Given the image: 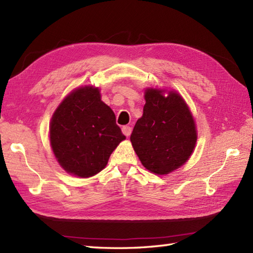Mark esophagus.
<instances>
[{
  "mask_svg": "<svg viewBox=\"0 0 253 253\" xmlns=\"http://www.w3.org/2000/svg\"><path fill=\"white\" fill-rule=\"evenodd\" d=\"M122 131H123V133H124V135H125L126 137L130 136V133H131V127H129V126H123V127H122Z\"/></svg>",
  "mask_w": 253,
  "mask_h": 253,
  "instance_id": "34e87169",
  "label": "esophagus"
}]
</instances>
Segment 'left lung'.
<instances>
[{
  "instance_id": "8db88e82",
  "label": "left lung",
  "mask_w": 253,
  "mask_h": 253,
  "mask_svg": "<svg viewBox=\"0 0 253 253\" xmlns=\"http://www.w3.org/2000/svg\"><path fill=\"white\" fill-rule=\"evenodd\" d=\"M143 114L137 121L130 141L142 165L151 173L166 175L185 164L195 149V120L179 93L149 88L144 92Z\"/></svg>"
}]
</instances>
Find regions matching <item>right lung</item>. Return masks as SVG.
Masks as SVG:
<instances>
[{
  "instance_id": "right-lung-1",
  "label": "right lung",
  "mask_w": 253,
  "mask_h": 253,
  "mask_svg": "<svg viewBox=\"0 0 253 253\" xmlns=\"http://www.w3.org/2000/svg\"><path fill=\"white\" fill-rule=\"evenodd\" d=\"M114 112L101 101L99 88L72 91L58 105L50 124V142L67 173L88 178L103 169L110 155L125 140Z\"/></svg>"
}]
</instances>
